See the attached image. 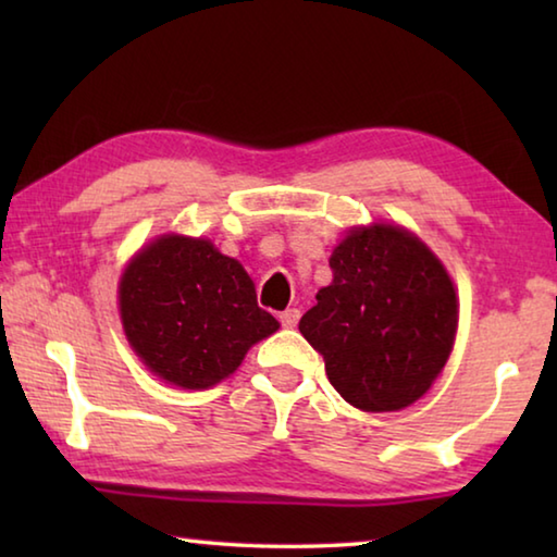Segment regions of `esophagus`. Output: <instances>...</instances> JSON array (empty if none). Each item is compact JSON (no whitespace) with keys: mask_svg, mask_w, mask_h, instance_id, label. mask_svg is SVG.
<instances>
[{"mask_svg":"<svg viewBox=\"0 0 557 557\" xmlns=\"http://www.w3.org/2000/svg\"><path fill=\"white\" fill-rule=\"evenodd\" d=\"M297 322H299V309H285V312L280 314V324L285 326V329H295L297 326Z\"/></svg>","mask_w":557,"mask_h":557,"instance_id":"1","label":"esophagus"}]
</instances>
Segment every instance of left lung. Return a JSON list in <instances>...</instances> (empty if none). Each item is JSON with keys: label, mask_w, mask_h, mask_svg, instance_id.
Returning a JSON list of instances; mask_svg holds the SVG:
<instances>
[{"label": "left lung", "mask_w": 557, "mask_h": 557, "mask_svg": "<svg viewBox=\"0 0 557 557\" xmlns=\"http://www.w3.org/2000/svg\"><path fill=\"white\" fill-rule=\"evenodd\" d=\"M329 268L334 280L299 319L301 336L354 408H408L428 393L455 344L457 295L447 270L395 225L351 231Z\"/></svg>", "instance_id": "1"}]
</instances>
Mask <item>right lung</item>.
<instances>
[{
  "label": "right lung",
  "instance_id": "1",
  "mask_svg": "<svg viewBox=\"0 0 557 557\" xmlns=\"http://www.w3.org/2000/svg\"><path fill=\"white\" fill-rule=\"evenodd\" d=\"M120 317L147 369L191 391L228 379L252 344L280 329L238 260L184 235H162L129 262Z\"/></svg>",
  "mask_w": 557,
  "mask_h": 557
}]
</instances>
